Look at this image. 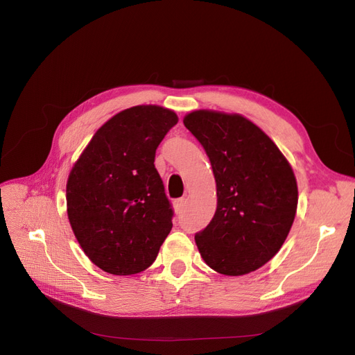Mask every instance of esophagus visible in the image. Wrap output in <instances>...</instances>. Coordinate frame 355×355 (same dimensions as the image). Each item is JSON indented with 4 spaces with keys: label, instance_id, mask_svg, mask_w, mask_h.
<instances>
[{
    "label": "esophagus",
    "instance_id": "obj_1",
    "mask_svg": "<svg viewBox=\"0 0 355 355\" xmlns=\"http://www.w3.org/2000/svg\"><path fill=\"white\" fill-rule=\"evenodd\" d=\"M173 204H175V210H176V213H182V210H184L185 204H187V198H185V197L178 198Z\"/></svg>",
    "mask_w": 355,
    "mask_h": 355
}]
</instances>
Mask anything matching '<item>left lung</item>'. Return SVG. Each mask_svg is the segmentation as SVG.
<instances>
[{"label": "left lung", "mask_w": 355, "mask_h": 355, "mask_svg": "<svg viewBox=\"0 0 355 355\" xmlns=\"http://www.w3.org/2000/svg\"><path fill=\"white\" fill-rule=\"evenodd\" d=\"M185 127L206 151L216 180L218 207L196 234L214 271L243 275L280 250L297 207L293 170L259 127L241 115L196 111Z\"/></svg>", "instance_id": "left-lung-1"}]
</instances>
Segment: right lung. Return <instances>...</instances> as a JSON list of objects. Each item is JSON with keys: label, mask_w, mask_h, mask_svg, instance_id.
Listing matches in <instances>:
<instances>
[{"label": "right lung", "mask_w": 355, "mask_h": 355, "mask_svg": "<svg viewBox=\"0 0 355 355\" xmlns=\"http://www.w3.org/2000/svg\"><path fill=\"white\" fill-rule=\"evenodd\" d=\"M176 124L173 111L133 106L96 132L71 170V227L84 253L105 272L145 271L173 227L175 211L154 161Z\"/></svg>", "instance_id": "add662e5"}]
</instances>
